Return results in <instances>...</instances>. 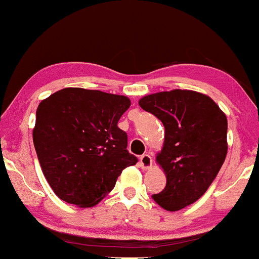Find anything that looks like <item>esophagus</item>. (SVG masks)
<instances>
[{
	"instance_id": "obj_1",
	"label": "esophagus",
	"mask_w": 259,
	"mask_h": 259,
	"mask_svg": "<svg viewBox=\"0 0 259 259\" xmlns=\"http://www.w3.org/2000/svg\"><path fill=\"white\" fill-rule=\"evenodd\" d=\"M151 165H152V158L150 154H144L140 157V167L142 169H150Z\"/></svg>"
}]
</instances>
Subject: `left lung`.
<instances>
[{"instance_id":"1","label":"left lung","mask_w":259,"mask_h":259,"mask_svg":"<svg viewBox=\"0 0 259 259\" xmlns=\"http://www.w3.org/2000/svg\"><path fill=\"white\" fill-rule=\"evenodd\" d=\"M139 105L164 125V142L156 162L167 184L152 196L169 212L190 206L207 191L228 153L225 113L207 95L192 90L157 92Z\"/></svg>"}]
</instances>
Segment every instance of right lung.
Segmentation results:
<instances>
[{"label":"right lung","mask_w":259,"mask_h":259,"mask_svg":"<svg viewBox=\"0 0 259 259\" xmlns=\"http://www.w3.org/2000/svg\"><path fill=\"white\" fill-rule=\"evenodd\" d=\"M132 102L123 95L62 89L36 109L32 140L42 173L61 200L96 206L123 169L136 164L118 121Z\"/></svg>","instance_id":"right-lung-1"}]
</instances>
